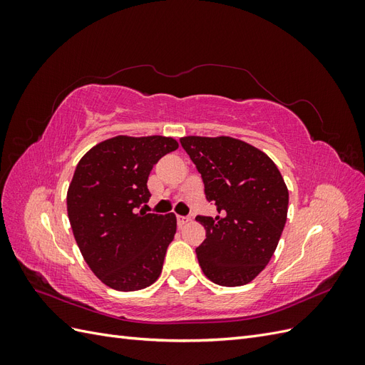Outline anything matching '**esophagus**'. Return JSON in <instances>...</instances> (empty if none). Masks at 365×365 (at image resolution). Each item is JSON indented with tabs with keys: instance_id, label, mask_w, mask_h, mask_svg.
<instances>
[{
	"instance_id": "1",
	"label": "esophagus",
	"mask_w": 365,
	"mask_h": 365,
	"mask_svg": "<svg viewBox=\"0 0 365 365\" xmlns=\"http://www.w3.org/2000/svg\"><path fill=\"white\" fill-rule=\"evenodd\" d=\"M176 220H178V227H184L187 222H190V217H187V216H178V217H176Z\"/></svg>"
}]
</instances>
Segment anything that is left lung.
<instances>
[{
  "instance_id": "left-lung-1",
  "label": "left lung",
  "mask_w": 365,
  "mask_h": 365,
  "mask_svg": "<svg viewBox=\"0 0 365 365\" xmlns=\"http://www.w3.org/2000/svg\"><path fill=\"white\" fill-rule=\"evenodd\" d=\"M181 146L201 173L217 216L197 215L205 240L196 248L207 277L220 286L256 279L277 248L289 193L277 165L262 150L230 137H184Z\"/></svg>"
}]
</instances>
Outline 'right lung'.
<instances>
[{
  "label": "right lung",
  "instance_id": "add662e5",
  "mask_svg": "<svg viewBox=\"0 0 365 365\" xmlns=\"http://www.w3.org/2000/svg\"><path fill=\"white\" fill-rule=\"evenodd\" d=\"M173 138L123 137L98 143L79 161L67 195L68 219L85 262L115 291L145 289L163 269L176 217L138 208L150 197L148 178Z\"/></svg>",
  "mask_w": 365,
  "mask_h": 365
}]
</instances>
